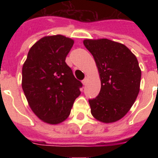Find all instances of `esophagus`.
<instances>
[{"instance_id":"34e87169","label":"esophagus","mask_w":158,"mask_h":158,"mask_svg":"<svg viewBox=\"0 0 158 158\" xmlns=\"http://www.w3.org/2000/svg\"><path fill=\"white\" fill-rule=\"evenodd\" d=\"M88 79H88V77H85L84 80L82 81V83H83V84H84V85H86L87 83H88Z\"/></svg>"}]
</instances>
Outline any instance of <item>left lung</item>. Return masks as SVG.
<instances>
[{
	"label": "left lung",
	"instance_id": "left-lung-1",
	"mask_svg": "<svg viewBox=\"0 0 158 158\" xmlns=\"http://www.w3.org/2000/svg\"><path fill=\"white\" fill-rule=\"evenodd\" d=\"M84 44L95 60L101 80L98 96L89 100L92 115L101 122H115L127 114L139 93L137 58L126 46L106 38L85 39Z\"/></svg>",
	"mask_w": 158,
	"mask_h": 158
}]
</instances>
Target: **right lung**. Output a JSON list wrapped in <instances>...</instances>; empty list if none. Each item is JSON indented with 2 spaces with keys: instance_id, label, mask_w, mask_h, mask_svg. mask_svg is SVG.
Returning <instances> with one entry per match:
<instances>
[{
  "instance_id": "add662e5",
  "label": "right lung",
  "mask_w": 158,
  "mask_h": 158,
  "mask_svg": "<svg viewBox=\"0 0 158 158\" xmlns=\"http://www.w3.org/2000/svg\"><path fill=\"white\" fill-rule=\"evenodd\" d=\"M74 40L46 36L30 48L22 69V89L31 110L41 120L57 125L68 118L82 83L75 79L65 58Z\"/></svg>"
}]
</instances>
